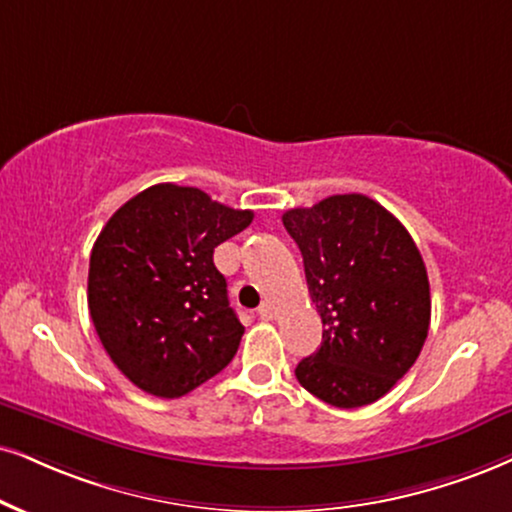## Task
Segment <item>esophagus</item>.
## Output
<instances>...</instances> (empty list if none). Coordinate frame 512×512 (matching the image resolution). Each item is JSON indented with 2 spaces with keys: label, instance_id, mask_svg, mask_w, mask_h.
<instances>
[{
  "label": "esophagus",
  "instance_id": "1",
  "mask_svg": "<svg viewBox=\"0 0 512 512\" xmlns=\"http://www.w3.org/2000/svg\"><path fill=\"white\" fill-rule=\"evenodd\" d=\"M258 315H261L263 320H273L275 318V306L270 304V301H263V304L258 306Z\"/></svg>",
  "mask_w": 512,
  "mask_h": 512
}]
</instances>
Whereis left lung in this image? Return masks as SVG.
I'll return each mask as SVG.
<instances>
[{"label": "left lung", "instance_id": "1", "mask_svg": "<svg viewBox=\"0 0 512 512\" xmlns=\"http://www.w3.org/2000/svg\"><path fill=\"white\" fill-rule=\"evenodd\" d=\"M304 256L323 344L296 365L320 401L361 408L382 399L418 361L430 330V280L418 246L365 194H334L282 216Z\"/></svg>", "mask_w": 512, "mask_h": 512}]
</instances>
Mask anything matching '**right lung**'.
<instances>
[{
	"mask_svg": "<svg viewBox=\"0 0 512 512\" xmlns=\"http://www.w3.org/2000/svg\"><path fill=\"white\" fill-rule=\"evenodd\" d=\"M251 220V211L197 187L161 182L125 201L99 232L87 306L106 353L135 387L178 399L235 358L244 327L213 249Z\"/></svg>",
	"mask_w": 512,
	"mask_h": 512,
	"instance_id": "1",
	"label": "right lung"
}]
</instances>
